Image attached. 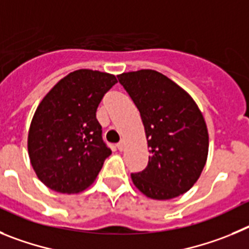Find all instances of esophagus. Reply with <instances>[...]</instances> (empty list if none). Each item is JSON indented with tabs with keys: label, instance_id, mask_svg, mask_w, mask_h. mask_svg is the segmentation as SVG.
<instances>
[{
	"label": "esophagus",
	"instance_id": "obj_1",
	"mask_svg": "<svg viewBox=\"0 0 249 249\" xmlns=\"http://www.w3.org/2000/svg\"><path fill=\"white\" fill-rule=\"evenodd\" d=\"M116 146H118V149H119L120 151H123V150H124V147H125V142H124V141H122V142H119V144L116 145Z\"/></svg>",
	"mask_w": 249,
	"mask_h": 249
}]
</instances>
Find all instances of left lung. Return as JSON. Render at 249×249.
Returning <instances> with one entry per match:
<instances>
[{
    "mask_svg": "<svg viewBox=\"0 0 249 249\" xmlns=\"http://www.w3.org/2000/svg\"><path fill=\"white\" fill-rule=\"evenodd\" d=\"M140 111L149 147L144 171L131 174L136 189L152 200L189 191L208 155V131L195 100L166 75L152 69L118 75Z\"/></svg>",
    "mask_w": 249,
    "mask_h": 249,
    "instance_id": "8db88e82",
    "label": "left lung"
}]
</instances>
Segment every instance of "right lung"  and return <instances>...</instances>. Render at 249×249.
Returning a JSON list of instances; mask_svg holds the SVG:
<instances>
[{
	"label": "right lung",
	"instance_id": "add662e5",
	"mask_svg": "<svg viewBox=\"0 0 249 249\" xmlns=\"http://www.w3.org/2000/svg\"><path fill=\"white\" fill-rule=\"evenodd\" d=\"M115 75L91 69L69 73L47 93L28 130V155L37 178L53 191L77 194L94 182L111 154L97 109Z\"/></svg>",
	"mask_w": 249,
	"mask_h": 249
}]
</instances>
